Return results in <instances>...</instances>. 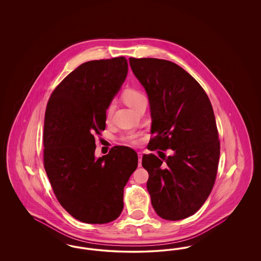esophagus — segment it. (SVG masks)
Returning <instances> with one entry per match:
<instances>
[{
  "mask_svg": "<svg viewBox=\"0 0 261 261\" xmlns=\"http://www.w3.org/2000/svg\"><path fill=\"white\" fill-rule=\"evenodd\" d=\"M138 156H139V166H141V162H142V152H138Z\"/></svg>",
  "mask_w": 261,
  "mask_h": 261,
  "instance_id": "esophagus-1",
  "label": "esophagus"
}]
</instances>
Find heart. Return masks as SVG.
Masks as SVG:
<instances>
[{
    "label": "heart",
    "instance_id": "obj_1",
    "mask_svg": "<svg viewBox=\"0 0 261 261\" xmlns=\"http://www.w3.org/2000/svg\"><path fill=\"white\" fill-rule=\"evenodd\" d=\"M142 97H143V95H142L139 91L134 90V89H127V90H125L124 93H123V99H124L125 102H126L130 108H132L137 100L140 99V98H142ZM112 109H113V103L110 105V107H109L108 110H107V115H108V116L111 115ZM129 140H130V142H131L132 144H137V141L135 139L130 138Z\"/></svg>",
    "mask_w": 261,
    "mask_h": 261
}]
</instances>
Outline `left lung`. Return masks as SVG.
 I'll list each match as a JSON object with an SVG mask.
<instances>
[{"label":"left lung","instance_id":"1","mask_svg":"<svg viewBox=\"0 0 261 261\" xmlns=\"http://www.w3.org/2000/svg\"><path fill=\"white\" fill-rule=\"evenodd\" d=\"M129 62L149 98L153 138L148 149L173 150L162 160L143 155L151 205L163 219H184L204 203L217 174L220 142L211 100L174 62L151 58Z\"/></svg>","mask_w":261,"mask_h":261}]
</instances>
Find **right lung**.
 Listing matches in <instances>:
<instances>
[{"label":"right lung","mask_w":261,"mask_h":261,"mask_svg":"<svg viewBox=\"0 0 261 261\" xmlns=\"http://www.w3.org/2000/svg\"><path fill=\"white\" fill-rule=\"evenodd\" d=\"M128 73L124 57L84 62L50 95L44 122V167L62 207L89 224L115 220L123 190L138 166L135 150L114 147L95 156V134Z\"/></svg>","instance_id":"right-lung-1"}]
</instances>
